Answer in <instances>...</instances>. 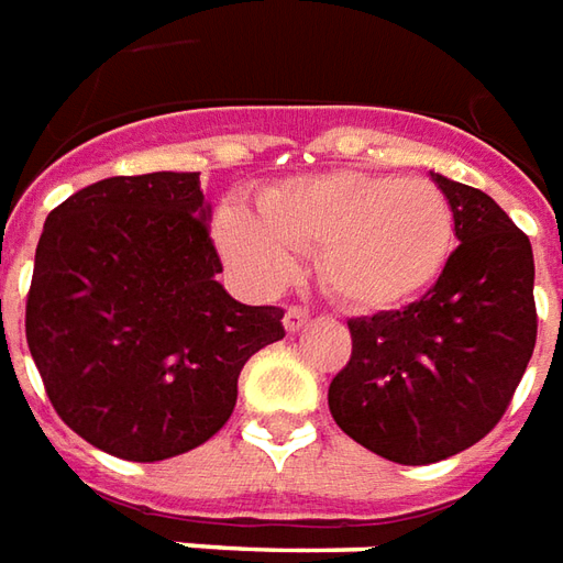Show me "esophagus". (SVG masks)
Returning <instances> with one entry per match:
<instances>
[{
	"label": "esophagus",
	"instance_id": "1",
	"mask_svg": "<svg viewBox=\"0 0 563 563\" xmlns=\"http://www.w3.org/2000/svg\"><path fill=\"white\" fill-rule=\"evenodd\" d=\"M306 321H309V309H306V306H290L288 312H285V330H288V333L302 330Z\"/></svg>",
	"mask_w": 563,
	"mask_h": 563
}]
</instances>
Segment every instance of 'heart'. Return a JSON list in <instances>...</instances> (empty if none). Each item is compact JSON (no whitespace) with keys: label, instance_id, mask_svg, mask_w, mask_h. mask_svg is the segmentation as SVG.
Listing matches in <instances>:
<instances>
[{"label":"heart","instance_id":"obj_1","mask_svg":"<svg viewBox=\"0 0 563 563\" xmlns=\"http://www.w3.org/2000/svg\"><path fill=\"white\" fill-rule=\"evenodd\" d=\"M261 221L227 206L221 251L249 285L282 288L297 255L318 251V278L349 309L378 312L433 285L452 254L454 211L428 178L339 173L302 175L263 190Z\"/></svg>","mask_w":563,"mask_h":563}]
</instances>
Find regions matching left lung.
<instances>
[{
    "label": "left lung",
    "instance_id": "8db88e82",
    "mask_svg": "<svg viewBox=\"0 0 563 563\" xmlns=\"http://www.w3.org/2000/svg\"><path fill=\"white\" fill-rule=\"evenodd\" d=\"M430 175L452 202L461 245L421 300L349 321L352 357L327 390L354 442L409 466L492 433L537 345L530 239L488 194Z\"/></svg>",
    "mask_w": 563,
    "mask_h": 563
}]
</instances>
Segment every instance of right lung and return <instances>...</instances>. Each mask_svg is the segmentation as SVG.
Masks as SVG:
<instances>
[{"mask_svg": "<svg viewBox=\"0 0 563 563\" xmlns=\"http://www.w3.org/2000/svg\"><path fill=\"white\" fill-rule=\"evenodd\" d=\"M199 173L114 175L47 214L26 342L47 400L123 461H166L233 416L251 354L285 336L278 306L218 282Z\"/></svg>", "mask_w": 563, "mask_h": 563, "instance_id": "obj_1", "label": "right lung"}]
</instances>
